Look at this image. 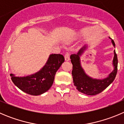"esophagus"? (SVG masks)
Returning a JSON list of instances; mask_svg holds the SVG:
<instances>
[{
    "label": "esophagus",
    "mask_w": 124,
    "mask_h": 124,
    "mask_svg": "<svg viewBox=\"0 0 124 124\" xmlns=\"http://www.w3.org/2000/svg\"><path fill=\"white\" fill-rule=\"evenodd\" d=\"M64 58H65L66 61H69L70 60V53L69 52H67L65 53L64 55Z\"/></svg>",
    "instance_id": "34e87169"
}]
</instances>
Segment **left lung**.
<instances>
[{
    "label": "left lung",
    "mask_w": 124,
    "mask_h": 124,
    "mask_svg": "<svg viewBox=\"0 0 124 124\" xmlns=\"http://www.w3.org/2000/svg\"><path fill=\"white\" fill-rule=\"evenodd\" d=\"M112 43L113 45L115 46V43L113 40H112ZM85 48L86 46H84L79 50L77 54H72L70 56L71 61L72 64V76L73 82L74 83L76 88L80 92L87 95H95L101 92L114 81L117 72V56L116 51L114 50V56L113 59L114 69L107 78L102 80L93 79L88 77L85 73L84 71L80 66L79 56Z\"/></svg>",
    "instance_id": "8db88e82"
}]
</instances>
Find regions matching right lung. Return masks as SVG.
<instances>
[{
    "instance_id": "obj_1",
    "label": "right lung",
    "mask_w": 124,
    "mask_h": 124,
    "mask_svg": "<svg viewBox=\"0 0 124 124\" xmlns=\"http://www.w3.org/2000/svg\"><path fill=\"white\" fill-rule=\"evenodd\" d=\"M64 61L63 55L52 54L41 70L36 74L26 77H15L10 74L12 82L24 92L31 95H41L50 89L56 74L62 63Z\"/></svg>"
}]
</instances>
